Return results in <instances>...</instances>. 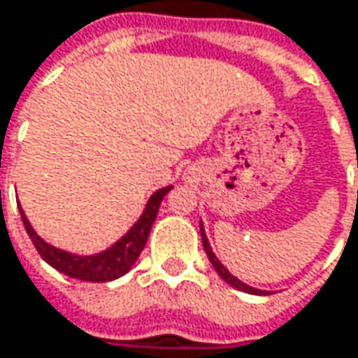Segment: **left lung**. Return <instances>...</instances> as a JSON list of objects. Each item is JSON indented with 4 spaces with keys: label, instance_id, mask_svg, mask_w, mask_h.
Segmentation results:
<instances>
[{
    "label": "left lung",
    "instance_id": "obj_1",
    "mask_svg": "<svg viewBox=\"0 0 358 358\" xmlns=\"http://www.w3.org/2000/svg\"><path fill=\"white\" fill-rule=\"evenodd\" d=\"M201 240H203V248H205V252H207V256H209V262L213 264V268L217 271V275L221 276L227 285H231L234 289H238V291H244V293H250V295H268V291H260V289H256V287H250V285H245L242 282L238 276H234L223 264H221V260L215 256V252H213L211 244H209V240H207V234H205V227H203V221H201Z\"/></svg>",
    "mask_w": 358,
    "mask_h": 358
}]
</instances>
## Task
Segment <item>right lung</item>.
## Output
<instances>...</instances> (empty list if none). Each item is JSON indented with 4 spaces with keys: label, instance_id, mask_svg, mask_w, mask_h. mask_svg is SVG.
<instances>
[{
    "label": "right lung",
    "instance_id": "add662e5",
    "mask_svg": "<svg viewBox=\"0 0 358 358\" xmlns=\"http://www.w3.org/2000/svg\"><path fill=\"white\" fill-rule=\"evenodd\" d=\"M172 188L174 186H166V188L155 190L149 196L145 209L141 213V217L135 221V225L118 242H114L110 248H106L98 254H90V256L71 254L67 250L50 245L34 231V227L30 225V221L24 215L22 207H20V215H22L24 227H26L34 248L38 250L43 260L49 262L52 268H57L59 273L71 276V278L90 280V282H108V280L127 275L133 268V264L137 262V258L141 256V252L145 248L151 225H153L157 211H159V205Z\"/></svg>",
    "mask_w": 358,
    "mask_h": 358
}]
</instances>
